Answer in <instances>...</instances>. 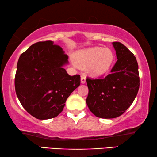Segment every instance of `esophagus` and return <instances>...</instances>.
<instances>
[{"label":"esophagus","instance_id":"esophagus-1","mask_svg":"<svg viewBox=\"0 0 157 157\" xmlns=\"http://www.w3.org/2000/svg\"><path fill=\"white\" fill-rule=\"evenodd\" d=\"M86 81V76L85 75H82L81 76V83H85Z\"/></svg>","mask_w":157,"mask_h":157}]
</instances>
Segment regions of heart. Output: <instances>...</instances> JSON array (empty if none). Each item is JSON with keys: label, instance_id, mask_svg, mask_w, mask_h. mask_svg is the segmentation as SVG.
I'll return each mask as SVG.
<instances>
[{"label": "heart", "instance_id": "1", "mask_svg": "<svg viewBox=\"0 0 157 157\" xmlns=\"http://www.w3.org/2000/svg\"><path fill=\"white\" fill-rule=\"evenodd\" d=\"M113 52L109 48L93 47L78 51L75 55V62L81 67L88 66V71L94 76L106 73L112 63Z\"/></svg>", "mask_w": 157, "mask_h": 157}]
</instances>
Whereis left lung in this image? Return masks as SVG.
I'll return each mask as SVG.
<instances>
[{
  "instance_id": "1",
  "label": "left lung",
  "mask_w": 157,
  "mask_h": 157,
  "mask_svg": "<svg viewBox=\"0 0 157 157\" xmlns=\"http://www.w3.org/2000/svg\"><path fill=\"white\" fill-rule=\"evenodd\" d=\"M117 61L111 74L99 78H86V104L96 117L113 119L125 112L139 89V66L136 57L120 42H113Z\"/></svg>"
}]
</instances>
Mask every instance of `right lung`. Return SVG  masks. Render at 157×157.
I'll return each mask as SVG.
<instances>
[{
	"label": "right lung",
	"instance_id": "obj_1",
	"mask_svg": "<svg viewBox=\"0 0 157 157\" xmlns=\"http://www.w3.org/2000/svg\"><path fill=\"white\" fill-rule=\"evenodd\" d=\"M68 59L61 47L51 40L36 43L19 57L15 89L21 105L33 117H56L81 84L80 75L70 76L63 68Z\"/></svg>",
	"mask_w": 157,
	"mask_h": 157
}]
</instances>
